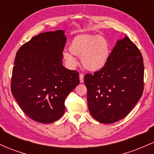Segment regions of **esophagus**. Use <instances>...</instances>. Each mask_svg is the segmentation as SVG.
<instances>
[{
    "label": "esophagus",
    "instance_id": "1",
    "mask_svg": "<svg viewBox=\"0 0 154 154\" xmlns=\"http://www.w3.org/2000/svg\"><path fill=\"white\" fill-rule=\"evenodd\" d=\"M79 81H80V82H84V75L82 73L79 74Z\"/></svg>",
    "mask_w": 154,
    "mask_h": 154
}]
</instances>
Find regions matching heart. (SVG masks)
<instances>
[{
    "instance_id": "1",
    "label": "heart",
    "mask_w": 154,
    "mask_h": 154,
    "mask_svg": "<svg viewBox=\"0 0 154 154\" xmlns=\"http://www.w3.org/2000/svg\"><path fill=\"white\" fill-rule=\"evenodd\" d=\"M69 50L63 51L62 57L70 66L77 65V60L73 56L80 57L85 69L91 72L101 69L106 64L110 56V45L106 38L98 35L82 34L76 36L72 40Z\"/></svg>"
}]
</instances>
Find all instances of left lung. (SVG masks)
I'll return each mask as SVG.
<instances>
[{"label":"left lung","mask_w":154,"mask_h":154,"mask_svg":"<svg viewBox=\"0 0 154 154\" xmlns=\"http://www.w3.org/2000/svg\"><path fill=\"white\" fill-rule=\"evenodd\" d=\"M143 79L142 54L125 36L118 40L101 69L85 75L92 116L103 124L125 118L142 96Z\"/></svg>","instance_id":"left-lung-1"}]
</instances>
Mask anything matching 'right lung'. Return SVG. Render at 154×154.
Wrapping results in <instances>:
<instances>
[{
    "instance_id": "1",
    "label": "right lung",
    "mask_w": 154,
    "mask_h": 154,
    "mask_svg": "<svg viewBox=\"0 0 154 154\" xmlns=\"http://www.w3.org/2000/svg\"><path fill=\"white\" fill-rule=\"evenodd\" d=\"M64 31L40 33L17 52L11 91L22 110L40 123H52L65 111L66 96L79 83V73L62 64Z\"/></svg>"
}]
</instances>
